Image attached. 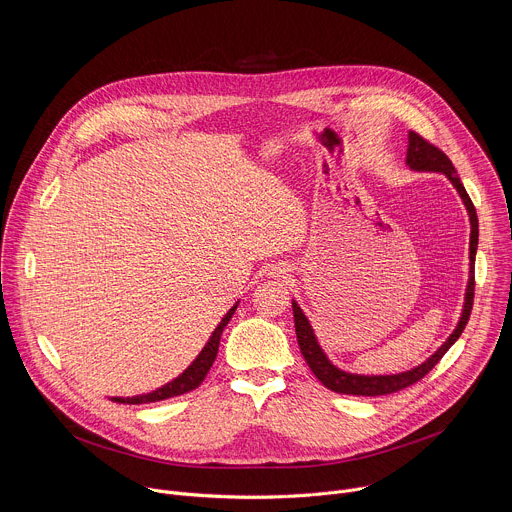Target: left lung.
<instances>
[{"mask_svg":"<svg viewBox=\"0 0 512 512\" xmlns=\"http://www.w3.org/2000/svg\"><path fill=\"white\" fill-rule=\"evenodd\" d=\"M405 164L409 166V170L413 172H435V174H444L452 186L458 190L468 216H470V273H468V285H466V294H464V306H462V314L460 320L454 328V332L448 336V340L437 348L425 362L417 364L415 369L405 371V373H397V375H356V373H348L338 369L336 364H332V360L328 358V354L322 350L314 328L310 324V320L306 318V314L302 312V308L298 306V302H291V308H294V322H296V334H298V344L300 350L308 362V367L312 369V373L316 375V379L328 387L334 393H342V395H360V397H377V395H389V393H397L413 383H417L419 379H423L440 358L450 350V346L460 338V334L464 332L470 312H472V302H474V261H476V249H478V216H476V208L462 184V180L458 178V172L454 168V164L450 162V158L437 150L435 145H431L429 141H425L421 135H417L415 131H409V141H407V156H405Z\"/></svg>","mask_w":512,"mask_h":512,"instance_id":"left-lung-1","label":"left lung"}]
</instances>
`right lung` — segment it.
Segmentation results:
<instances>
[{
	"mask_svg": "<svg viewBox=\"0 0 512 512\" xmlns=\"http://www.w3.org/2000/svg\"><path fill=\"white\" fill-rule=\"evenodd\" d=\"M237 306H239V302L225 314V318H223L221 322H218V326H216L214 332L210 334V338H208V342L204 344V348L200 350V354L192 360V364H190V367H188L182 375H178L174 381L162 385L160 389H156V391H152V393L135 395V397H111V401L127 403V405L156 403V401H164V399H170V397H178V395H184V393L196 389V387L204 381L206 373H208L210 367H212V362H214V358H216V354H218V344H221V334H223L225 326L231 322V318H233Z\"/></svg>",
	"mask_w": 512,
	"mask_h": 512,
	"instance_id": "obj_1",
	"label": "right lung"
}]
</instances>
